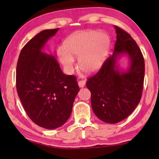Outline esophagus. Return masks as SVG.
Wrapping results in <instances>:
<instances>
[{
    "label": "esophagus",
    "mask_w": 159,
    "mask_h": 159,
    "mask_svg": "<svg viewBox=\"0 0 159 159\" xmlns=\"http://www.w3.org/2000/svg\"><path fill=\"white\" fill-rule=\"evenodd\" d=\"M78 84H79V86L80 88H83L85 85V82L84 80H79V83H78Z\"/></svg>",
    "instance_id": "obj_1"
}]
</instances>
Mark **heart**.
Segmentation results:
<instances>
[{
  "label": "heart",
  "mask_w": 159,
  "mask_h": 159,
  "mask_svg": "<svg viewBox=\"0 0 159 159\" xmlns=\"http://www.w3.org/2000/svg\"><path fill=\"white\" fill-rule=\"evenodd\" d=\"M107 34L95 31L78 32L70 36L58 50L60 62L66 71L73 69L74 57H79L80 69L88 74L98 72L106 60L109 47Z\"/></svg>",
  "instance_id": "obj_1"
}]
</instances>
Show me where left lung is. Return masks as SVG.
Wrapping results in <instances>:
<instances>
[{
  "label": "left lung",
  "mask_w": 159,
  "mask_h": 159,
  "mask_svg": "<svg viewBox=\"0 0 159 159\" xmlns=\"http://www.w3.org/2000/svg\"><path fill=\"white\" fill-rule=\"evenodd\" d=\"M114 28L116 41L113 55L86 83L93 112L107 123L121 121L134 111L140 101L144 78V60L138 44L127 32L117 26ZM124 55L129 61L125 71L117 63Z\"/></svg>",
  "instance_id": "8db88e82"
}]
</instances>
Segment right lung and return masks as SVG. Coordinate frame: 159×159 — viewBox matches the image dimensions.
Segmentation results:
<instances>
[{
	"label": "right lung",
	"mask_w": 159,
	"mask_h": 159,
	"mask_svg": "<svg viewBox=\"0 0 159 159\" xmlns=\"http://www.w3.org/2000/svg\"><path fill=\"white\" fill-rule=\"evenodd\" d=\"M58 30L36 35L21 50L17 64L16 87L24 109L32 121L46 129L66 122L79 91L76 77L63 74L55 55L43 51Z\"/></svg>",
	"instance_id": "1"
}]
</instances>
